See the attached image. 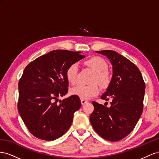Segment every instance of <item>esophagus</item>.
<instances>
[{"label": "esophagus", "mask_w": 159, "mask_h": 159, "mask_svg": "<svg viewBox=\"0 0 159 159\" xmlns=\"http://www.w3.org/2000/svg\"><path fill=\"white\" fill-rule=\"evenodd\" d=\"M80 101H81V104H82L83 105H85L86 103H87V102H88V101H87V100H84V99H81V100H80Z\"/></svg>", "instance_id": "34e87169"}]
</instances>
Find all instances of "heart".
<instances>
[{
    "mask_svg": "<svg viewBox=\"0 0 159 159\" xmlns=\"http://www.w3.org/2000/svg\"><path fill=\"white\" fill-rule=\"evenodd\" d=\"M84 64L88 66L90 69L94 71V75L92 76L91 84L90 85H76L70 90L71 94L79 97L81 99H89L96 96L99 92L100 89L97 83L102 87H107L111 82V75L107 70L108 64L104 58L94 56L89 58L84 61ZM78 66L76 64H71L67 67L66 70V77L70 84H75L76 81Z\"/></svg>",
    "mask_w": 159,
    "mask_h": 159,
    "instance_id": "obj_1",
    "label": "heart"
}]
</instances>
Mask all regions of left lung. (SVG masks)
<instances>
[{
    "instance_id": "1",
    "label": "left lung",
    "mask_w": 159,
    "mask_h": 159,
    "mask_svg": "<svg viewBox=\"0 0 159 159\" xmlns=\"http://www.w3.org/2000/svg\"><path fill=\"white\" fill-rule=\"evenodd\" d=\"M96 52L106 56L112 66L111 80L101 96L112 102L107 107L93 101L90 121L102 138L119 141L134 129L142 115L145 83L138 67L125 57L111 50Z\"/></svg>"
}]
</instances>
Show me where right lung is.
<instances>
[{
    "label": "right lung",
    "instance_id": "obj_1",
    "mask_svg": "<svg viewBox=\"0 0 159 159\" xmlns=\"http://www.w3.org/2000/svg\"><path fill=\"white\" fill-rule=\"evenodd\" d=\"M80 52L55 50L26 66L19 82L18 111L29 132L39 139L54 140L65 134L81 107L79 97L59 101L68 93L66 70L85 57Z\"/></svg>",
    "mask_w": 159,
    "mask_h": 159
}]
</instances>
